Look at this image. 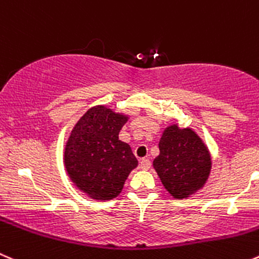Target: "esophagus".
I'll list each match as a JSON object with an SVG mask.
<instances>
[{"mask_svg":"<svg viewBox=\"0 0 259 259\" xmlns=\"http://www.w3.org/2000/svg\"><path fill=\"white\" fill-rule=\"evenodd\" d=\"M150 166H151V161L149 159H141V161H140V168L142 170H147V169H150Z\"/></svg>","mask_w":259,"mask_h":259,"instance_id":"1","label":"esophagus"}]
</instances>
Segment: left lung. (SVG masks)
<instances>
[{
  "mask_svg": "<svg viewBox=\"0 0 259 259\" xmlns=\"http://www.w3.org/2000/svg\"><path fill=\"white\" fill-rule=\"evenodd\" d=\"M159 150L152 165L174 198H187L205 186L212 161L207 146L192 128H179L178 124L166 127Z\"/></svg>",
  "mask_w": 259,
  "mask_h": 259,
  "instance_id": "left-lung-1",
  "label": "left lung"
}]
</instances>
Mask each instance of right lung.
Instances as JSON below:
<instances>
[{
    "label": "right lung",
    "mask_w": 259,
    "mask_h": 259,
    "mask_svg": "<svg viewBox=\"0 0 259 259\" xmlns=\"http://www.w3.org/2000/svg\"><path fill=\"white\" fill-rule=\"evenodd\" d=\"M128 115L104 105L93 107L78 119L65 147V166L81 192L109 201L122 192L139 165L130 145L118 139Z\"/></svg>",
    "instance_id": "1"
}]
</instances>
